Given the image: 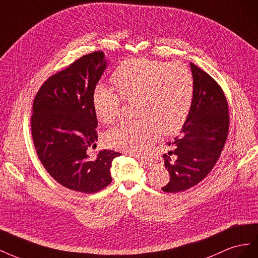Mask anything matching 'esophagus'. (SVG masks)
<instances>
[{
	"instance_id": "obj_1",
	"label": "esophagus",
	"mask_w": 258,
	"mask_h": 258,
	"mask_svg": "<svg viewBox=\"0 0 258 258\" xmlns=\"http://www.w3.org/2000/svg\"><path fill=\"white\" fill-rule=\"evenodd\" d=\"M136 158L142 162L143 164H146V165H149V166H151L152 165V162H151V160H149L148 158H143V157H138V156H136Z\"/></svg>"
}]
</instances>
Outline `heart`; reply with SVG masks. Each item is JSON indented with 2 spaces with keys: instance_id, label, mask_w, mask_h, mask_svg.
I'll list each match as a JSON object with an SVG mask.
<instances>
[{
  "instance_id": "obj_1",
  "label": "heart",
  "mask_w": 258,
  "mask_h": 258,
  "mask_svg": "<svg viewBox=\"0 0 258 258\" xmlns=\"http://www.w3.org/2000/svg\"><path fill=\"white\" fill-rule=\"evenodd\" d=\"M112 81L117 93L97 86L93 106L102 124H112L120 116L122 99L134 101L139 119L108 131V146L124 151L144 152L158 134L171 135L185 124L192 106L195 80L187 66L175 62L127 59L114 70Z\"/></svg>"
}]
</instances>
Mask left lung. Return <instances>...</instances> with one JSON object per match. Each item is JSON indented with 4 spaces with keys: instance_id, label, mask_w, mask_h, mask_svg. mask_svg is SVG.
Returning <instances> with one entry per match:
<instances>
[{
    "instance_id": "8db88e82",
    "label": "left lung",
    "mask_w": 258,
    "mask_h": 258,
    "mask_svg": "<svg viewBox=\"0 0 258 258\" xmlns=\"http://www.w3.org/2000/svg\"><path fill=\"white\" fill-rule=\"evenodd\" d=\"M195 96L180 134L163 154L170 181L164 192L176 194L196 186L213 170L223 151L229 131V112L222 87L195 63Z\"/></svg>"
}]
</instances>
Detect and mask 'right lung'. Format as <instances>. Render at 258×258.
Instances as JSON below:
<instances>
[{"label":"right lung","instance_id":"1","mask_svg":"<svg viewBox=\"0 0 258 258\" xmlns=\"http://www.w3.org/2000/svg\"><path fill=\"white\" fill-rule=\"evenodd\" d=\"M106 67L104 51L82 56L49 77L33 100L31 133L41 163L61 186L83 194L111 182L112 161L120 156L113 150L87 154L98 139L93 95Z\"/></svg>","mask_w":258,"mask_h":258}]
</instances>
